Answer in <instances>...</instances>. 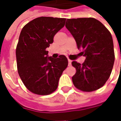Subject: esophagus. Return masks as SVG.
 <instances>
[{
    "label": "esophagus",
    "instance_id": "obj_1",
    "mask_svg": "<svg viewBox=\"0 0 121 121\" xmlns=\"http://www.w3.org/2000/svg\"><path fill=\"white\" fill-rule=\"evenodd\" d=\"M68 65H69V66H71V63H72V60H70V59H68Z\"/></svg>",
    "mask_w": 121,
    "mask_h": 121
}]
</instances>
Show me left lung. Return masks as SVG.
Here are the masks:
<instances>
[{
    "label": "left lung",
    "instance_id": "1",
    "mask_svg": "<svg viewBox=\"0 0 121 121\" xmlns=\"http://www.w3.org/2000/svg\"><path fill=\"white\" fill-rule=\"evenodd\" d=\"M65 27L86 57L83 64L72 62L77 70L72 77L74 86L83 91L102 87L108 79L114 63L111 34L100 21L90 17L68 19Z\"/></svg>",
    "mask_w": 121,
    "mask_h": 121
}]
</instances>
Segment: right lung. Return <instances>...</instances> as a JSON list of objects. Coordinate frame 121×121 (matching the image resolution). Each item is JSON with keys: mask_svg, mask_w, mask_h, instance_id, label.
<instances>
[{"mask_svg": "<svg viewBox=\"0 0 121 121\" xmlns=\"http://www.w3.org/2000/svg\"><path fill=\"white\" fill-rule=\"evenodd\" d=\"M65 21V18L38 17L26 24L20 33L16 48L18 73L26 87L35 94L48 95L56 90L67 67L65 55L54 58L46 50Z\"/></svg>", "mask_w": 121, "mask_h": 121, "instance_id": "1", "label": "right lung"}]
</instances>
